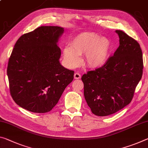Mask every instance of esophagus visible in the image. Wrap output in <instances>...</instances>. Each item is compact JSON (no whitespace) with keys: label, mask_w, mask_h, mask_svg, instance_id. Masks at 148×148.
I'll return each mask as SVG.
<instances>
[{"label":"esophagus","mask_w":148,"mask_h":148,"mask_svg":"<svg viewBox=\"0 0 148 148\" xmlns=\"http://www.w3.org/2000/svg\"><path fill=\"white\" fill-rule=\"evenodd\" d=\"M74 79H80L81 78V75L79 74L78 72H76L74 75Z\"/></svg>","instance_id":"1"}]
</instances>
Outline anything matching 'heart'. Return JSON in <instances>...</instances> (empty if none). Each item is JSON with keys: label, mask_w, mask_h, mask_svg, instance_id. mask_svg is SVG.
I'll use <instances>...</instances> for the list:
<instances>
[{"label": "heart", "mask_w": 148, "mask_h": 148, "mask_svg": "<svg viewBox=\"0 0 148 148\" xmlns=\"http://www.w3.org/2000/svg\"><path fill=\"white\" fill-rule=\"evenodd\" d=\"M70 47L63 49L65 65L74 68L80 62V55H84V62L90 69H96L106 64L111 57L112 45L105 37L95 33L84 32L77 35L70 43Z\"/></svg>", "instance_id": "1"}]
</instances>
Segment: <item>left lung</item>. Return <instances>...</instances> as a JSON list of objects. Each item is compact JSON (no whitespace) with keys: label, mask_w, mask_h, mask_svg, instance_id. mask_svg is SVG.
Segmentation results:
<instances>
[{"label":"left lung","mask_w":148,"mask_h":148,"mask_svg":"<svg viewBox=\"0 0 148 148\" xmlns=\"http://www.w3.org/2000/svg\"><path fill=\"white\" fill-rule=\"evenodd\" d=\"M119 47L103 66L82 77L84 97L97 116L110 115L132 101L143 73L142 52L139 43L121 30Z\"/></svg>","instance_id":"8db88e82"}]
</instances>
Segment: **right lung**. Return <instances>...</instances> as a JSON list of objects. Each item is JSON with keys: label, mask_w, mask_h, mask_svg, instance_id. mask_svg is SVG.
Listing matches in <instances>:
<instances>
[{"label": "right lung", "mask_w": 148, "mask_h": 148, "mask_svg": "<svg viewBox=\"0 0 148 148\" xmlns=\"http://www.w3.org/2000/svg\"><path fill=\"white\" fill-rule=\"evenodd\" d=\"M64 28L41 26L21 36L7 68L12 97L33 112L52 110L74 79V71L60 64L58 46Z\"/></svg>", "instance_id": "obj_1"}]
</instances>
